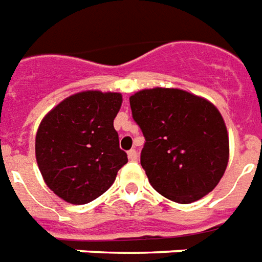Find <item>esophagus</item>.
I'll use <instances>...</instances> for the list:
<instances>
[{
	"label": "esophagus",
	"mask_w": 262,
	"mask_h": 262,
	"mask_svg": "<svg viewBox=\"0 0 262 262\" xmlns=\"http://www.w3.org/2000/svg\"><path fill=\"white\" fill-rule=\"evenodd\" d=\"M127 157H129V160L130 161H136L137 160V151L135 150V148H132V150H129V152H127Z\"/></svg>",
	"instance_id": "34e87169"
}]
</instances>
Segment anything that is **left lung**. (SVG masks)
Here are the masks:
<instances>
[{"label": "left lung", "instance_id": "1", "mask_svg": "<svg viewBox=\"0 0 262 262\" xmlns=\"http://www.w3.org/2000/svg\"><path fill=\"white\" fill-rule=\"evenodd\" d=\"M146 139L140 164L166 199L189 204L208 194L224 175L229 139L220 111L178 89L141 90L129 98Z\"/></svg>", "mask_w": 262, "mask_h": 262}]
</instances>
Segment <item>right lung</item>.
Here are the masks:
<instances>
[{
  "label": "right lung",
  "instance_id": "right-lung-1",
  "mask_svg": "<svg viewBox=\"0 0 262 262\" xmlns=\"http://www.w3.org/2000/svg\"><path fill=\"white\" fill-rule=\"evenodd\" d=\"M119 93L83 92L58 104L36 136V160L47 186L71 204H87L105 193L127 162L114 119Z\"/></svg>",
  "mask_w": 262,
  "mask_h": 262
}]
</instances>
